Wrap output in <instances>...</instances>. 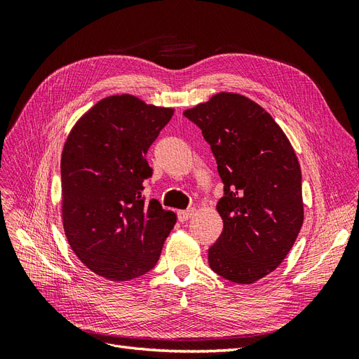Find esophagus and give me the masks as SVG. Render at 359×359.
Segmentation results:
<instances>
[{
  "instance_id": "34e87169",
  "label": "esophagus",
  "mask_w": 359,
  "mask_h": 359,
  "mask_svg": "<svg viewBox=\"0 0 359 359\" xmlns=\"http://www.w3.org/2000/svg\"><path fill=\"white\" fill-rule=\"evenodd\" d=\"M194 215V210H184V211H178V220L180 222H187L190 220L191 217Z\"/></svg>"
}]
</instances>
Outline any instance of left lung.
I'll return each instance as SVG.
<instances>
[{"mask_svg": "<svg viewBox=\"0 0 359 359\" xmlns=\"http://www.w3.org/2000/svg\"><path fill=\"white\" fill-rule=\"evenodd\" d=\"M184 115L202 130L224 184L210 266L233 283H255L283 262L304 222L295 151L274 118L241 94L219 93Z\"/></svg>", "mask_w": 359, "mask_h": 359, "instance_id": "1", "label": "left lung"}]
</instances>
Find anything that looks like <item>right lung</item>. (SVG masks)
Returning a JSON list of instances; mask_svg holds the SVG:
<instances>
[{
	"mask_svg": "<svg viewBox=\"0 0 359 359\" xmlns=\"http://www.w3.org/2000/svg\"><path fill=\"white\" fill-rule=\"evenodd\" d=\"M173 115L136 95H109L86 111L61 154V212L81 262L111 281L154 268L177 215L142 198L148 148Z\"/></svg>",
	"mask_w": 359,
	"mask_h": 359,
	"instance_id": "1",
	"label": "right lung"
}]
</instances>
